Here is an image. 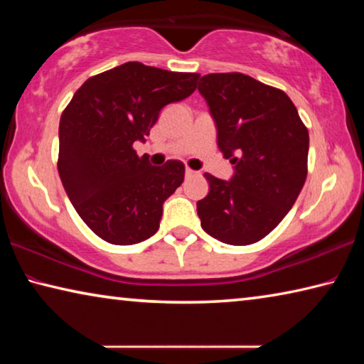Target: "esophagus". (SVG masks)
I'll list each match as a JSON object with an SVG mask.
<instances>
[{"instance_id":"1","label":"esophagus","mask_w":364,"mask_h":364,"mask_svg":"<svg viewBox=\"0 0 364 364\" xmlns=\"http://www.w3.org/2000/svg\"><path fill=\"white\" fill-rule=\"evenodd\" d=\"M184 175H186V178H191V176L196 175V171L191 170V168H186V171H184Z\"/></svg>"}]
</instances>
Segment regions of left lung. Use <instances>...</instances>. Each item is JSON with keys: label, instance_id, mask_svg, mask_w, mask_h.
Listing matches in <instances>:
<instances>
[{"label": "left lung", "instance_id": "8db88e82", "mask_svg": "<svg viewBox=\"0 0 364 364\" xmlns=\"http://www.w3.org/2000/svg\"><path fill=\"white\" fill-rule=\"evenodd\" d=\"M197 90L220 151L234 165L230 181L204 175L210 191L197 202L200 226L225 244H254L281 223L304 188L308 130L284 91L244 73H208Z\"/></svg>", "mask_w": 364, "mask_h": 364}]
</instances>
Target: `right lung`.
<instances>
[{"label": "right lung", "instance_id": "right-lung-1", "mask_svg": "<svg viewBox=\"0 0 364 364\" xmlns=\"http://www.w3.org/2000/svg\"><path fill=\"white\" fill-rule=\"evenodd\" d=\"M199 73L127 63L80 86L59 122L58 170L67 196L91 231L115 245L157 232L164 202L181 186L184 165L154 167L133 144L144 143L159 112L186 100Z\"/></svg>", "mask_w": 364, "mask_h": 364}]
</instances>
